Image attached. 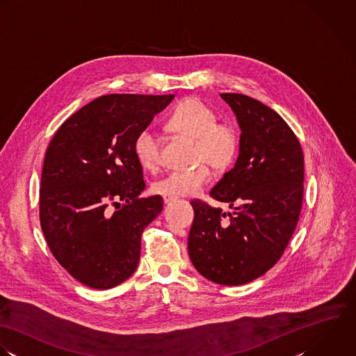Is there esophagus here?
<instances>
[{
    "instance_id": "esophagus-1",
    "label": "esophagus",
    "mask_w": 356,
    "mask_h": 356,
    "mask_svg": "<svg viewBox=\"0 0 356 356\" xmlns=\"http://www.w3.org/2000/svg\"><path fill=\"white\" fill-rule=\"evenodd\" d=\"M173 201H176V197H169V195H163V202H165V204H170V202H173Z\"/></svg>"
}]
</instances>
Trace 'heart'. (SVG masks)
<instances>
[{
    "instance_id": "obj_1",
    "label": "heart",
    "mask_w": 356,
    "mask_h": 356,
    "mask_svg": "<svg viewBox=\"0 0 356 356\" xmlns=\"http://www.w3.org/2000/svg\"><path fill=\"white\" fill-rule=\"evenodd\" d=\"M213 110L200 99H186L169 114L166 125L170 131L195 139L197 162H208L216 170H225L236 159L241 134L229 121H216ZM135 155L145 170H155L161 161L159 138L151 129L142 131L135 140ZM211 180L207 163L194 169L170 172L152 183V191L169 197H191L198 194Z\"/></svg>"
}]
</instances>
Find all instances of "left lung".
I'll use <instances>...</instances> for the list:
<instances>
[{"instance_id": "left-lung-1", "label": "left lung", "mask_w": 356, "mask_h": 356, "mask_svg": "<svg viewBox=\"0 0 356 356\" xmlns=\"http://www.w3.org/2000/svg\"><path fill=\"white\" fill-rule=\"evenodd\" d=\"M220 96L236 115L241 148L211 197L232 212L191 201L188 254L207 280L238 286L264 275L281 259L301 211L304 155L277 111L246 95Z\"/></svg>"}]
</instances>
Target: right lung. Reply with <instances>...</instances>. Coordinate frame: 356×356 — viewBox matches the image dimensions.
Segmentation results:
<instances>
[{"label": "right lung", "instance_id": "obj_1", "mask_svg": "<svg viewBox=\"0 0 356 356\" xmlns=\"http://www.w3.org/2000/svg\"><path fill=\"white\" fill-rule=\"evenodd\" d=\"M173 97L100 96L67 118L49 143L41 228L55 259L78 282L104 290L136 271L143 229L162 212L163 200L139 197L145 183L135 140Z\"/></svg>", "mask_w": 356, "mask_h": 356}]
</instances>
